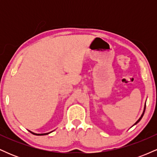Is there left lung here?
<instances>
[{
	"mask_svg": "<svg viewBox=\"0 0 157 157\" xmlns=\"http://www.w3.org/2000/svg\"><path fill=\"white\" fill-rule=\"evenodd\" d=\"M145 106H146V105H145V107H144V110H143V112H142V115H141V117H140V119H139V120H137V121H136V122H135V123L134 124V125H133L132 126H134V125H136V124H137L138 123V122H140V120H141V119L142 118V117H143V115H144V113H145Z\"/></svg>",
	"mask_w": 157,
	"mask_h": 157,
	"instance_id": "8db88e82",
	"label": "left lung"
}]
</instances>
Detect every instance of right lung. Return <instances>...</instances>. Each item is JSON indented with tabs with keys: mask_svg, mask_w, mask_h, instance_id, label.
<instances>
[{
	"mask_svg": "<svg viewBox=\"0 0 157 157\" xmlns=\"http://www.w3.org/2000/svg\"><path fill=\"white\" fill-rule=\"evenodd\" d=\"M30 132L32 133V134H35V135H37V136H44V135H47V134H50V133L52 132H49V133H46V134H35V133H33V132H32V131H30Z\"/></svg>",
	"mask_w": 157,
	"mask_h": 157,
	"instance_id": "add662e5",
	"label": "right lung"
}]
</instances>
